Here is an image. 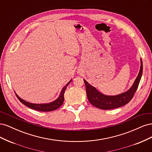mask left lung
Listing matches in <instances>:
<instances>
[{
    "instance_id": "obj_1",
    "label": "left lung",
    "mask_w": 152,
    "mask_h": 152,
    "mask_svg": "<svg viewBox=\"0 0 152 152\" xmlns=\"http://www.w3.org/2000/svg\"><path fill=\"white\" fill-rule=\"evenodd\" d=\"M142 73V63L141 59V67L137 77L131 88L127 91L116 96H107L99 93L95 87L84 80L87 99L91 104L102 110H111L127 104L134 96L138 87Z\"/></svg>"
}]
</instances>
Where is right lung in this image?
<instances>
[{
	"label": "right lung",
	"mask_w": 152,
	"mask_h": 152,
	"mask_svg": "<svg viewBox=\"0 0 152 152\" xmlns=\"http://www.w3.org/2000/svg\"><path fill=\"white\" fill-rule=\"evenodd\" d=\"M71 81H72V80L69 81L66 84V86L62 89L60 95H59L58 98L55 101H54V102H53L51 103H44V104L31 103L26 102V101H25L23 99H22L16 94V95L17 96V98H18V99H19L23 104H25V106H26V107H28L30 108L37 110V111H40V112L53 111V110H56L59 107H60L63 104V103L64 102V93H65V90L66 89L68 85L70 83Z\"/></svg>",
	"instance_id": "1"
}]
</instances>
